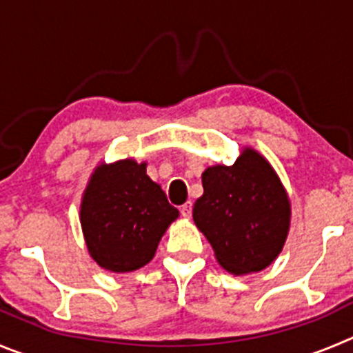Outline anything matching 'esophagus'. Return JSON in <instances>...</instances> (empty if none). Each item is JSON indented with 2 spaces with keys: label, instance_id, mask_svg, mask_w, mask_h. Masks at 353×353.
Masks as SVG:
<instances>
[{
  "label": "esophagus",
  "instance_id": "obj_1",
  "mask_svg": "<svg viewBox=\"0 0 353 353\" xmlns=\"http://www.w3.org/2000/svg\"><path fill=\"white\" fill-rule=\"evenodd\" d=\"M192 209H193V203L192 202H186L184 205H181V216L190 219L192 217Z\"/></svg>",
  "mask_w": 353,
  "mask_h": 353
}]
</instances>
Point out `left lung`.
Segmentation results:
<instances>
[{
	"label": "left lung",
	"instance_id": "1",
	"mask_svg": "<svg viewBox=\"0 0 353 353\" xmlns=\"http://www.w3.org/2000/svg\"><path fill=\"white\" fill-rule=\"evenodd\" d=\"M203 195L193 221L233 275L272 265L291 228V200L275 169L259 151L243 146L233 165H210L202 174Z\"/></svg>",
	"mask_w": 353,
	"mask_h": 353
}]
</instances>
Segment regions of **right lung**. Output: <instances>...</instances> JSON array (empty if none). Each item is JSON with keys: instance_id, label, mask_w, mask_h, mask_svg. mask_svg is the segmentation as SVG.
I'll list each match as a JSON object with an SVG mask.
<instances>
[{"instance_id": "1", "label": "right lung", "mask_w": 353, "mask_h": 353, "mask_svg": "<svg viewBox=\"0 0 353 353\" xmlns=\"http://www.w3.org/2000/svg\"><path fill=\"white\" fill-rule=\"evenodd\" d=\"M179 210L146 174V161H101L81 195L80 223L90 258L101 268L127 273L154 258Z\"/></svg>"}]
</instances>
